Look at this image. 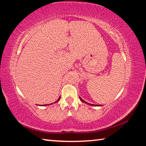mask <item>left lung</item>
I'll return each instance as SVG.
<instances>
[{
    "mask_svg": "<svg viewBox=\"0 0 146 146\" xmlns=\"http://www.w3.org/2000/svg\"><path fill=\"white\" fill-rule=\"evenodd\" d=\"M80 100H81V101H82V102H85V103H86V104H89V103H87V102H85V101H84V100H82V98H81L80 97ZM91 106H97V105H95V104H91ZM97 106H99V105H97Z\"/></svg>",
    "mask_w": 146,
    "mask_h": 146,
    "instance_id": "8db88e82",
    "label": "left lung"
}]
</instances>
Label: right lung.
<instances>
[{
  "label": "right lung",
  "instance_id": "right-lung-1",
  "mask_svg": "<svg viewBox=\"0 0 146 146\" xmlns=\"http://www.w3.org/2000/svg\"><path fill=\"white\" fill-rule=\"evenodd\" d=\"M60 97H59V98H58V99L57 100H56V102H58V101L59 100H60ZM45 106H46V105H45Z\"/></svg>",
  "mask_w": 146,
  "mask_h": 146
}]
</instances>
